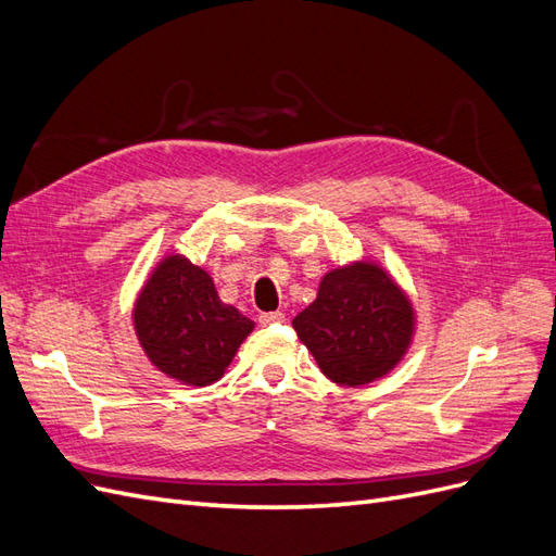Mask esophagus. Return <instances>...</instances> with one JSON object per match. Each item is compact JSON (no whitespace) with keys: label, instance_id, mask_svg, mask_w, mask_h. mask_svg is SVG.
<instances>
[{"label":"esophagus","instance_id":"esophagus-1","mask_svg":"<svg viewBox=\"0 0 556 556\" xmlns=\"http://www.w3.org/2000/svg\"><path fill=\"white\" fill-rule=\"evenodd\" d=\"M282 319H285V313H280V311H274V313H262V315H260V325L268 327V325L282 323Z\"/></svg>","mask_w":556,"mask_h":556}]
</instances>
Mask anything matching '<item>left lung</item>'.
<instances>
[{
    "label": "left lung",
    "mask_w": 556,
    "mask_h": 556,
    "mask_svg": "<svg viewBox=\"0 0 556 556\" xmlns=\"http://www.w3.org/2000/svg\"><path fill=\"white\" fill-rule=\"evenodd\" d=\"M292 325L319 371L345 387L368 384L406 355L415 333L408 294L380 264L352 262L325 274Z\"/></svg>",
    "instance_id": "left-lung-1"
}]
</instances>
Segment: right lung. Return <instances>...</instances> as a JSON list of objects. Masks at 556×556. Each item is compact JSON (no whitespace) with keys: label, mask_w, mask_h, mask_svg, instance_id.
Here are the masks:
<instances>
[{"label":"right lung","mask_w":556,"mask_h":556,"mask_svg":"<svg viewBox=\"0 0 556 556\" xmlns=\"http://www.w3.org/2000/svg\"><path fill=\"white\" fill-rule=\"evenodd\" d=\"M134 331L157 371L182 384L220 380L255 323L223 304L213 278L182 255L164 257L134 304Z\"/></svg>","instance_id":"obj_1"}]
</instances>
